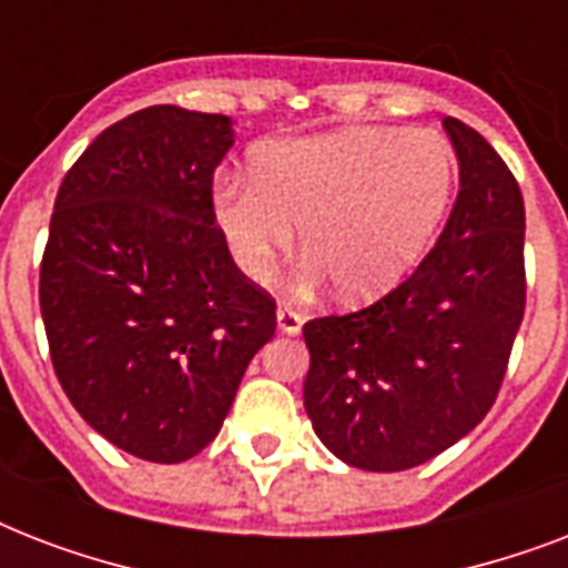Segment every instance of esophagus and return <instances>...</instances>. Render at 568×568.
<instances>
[{
    "instance_id": "obj_1",
    "label": "esophagus",
    "mask_w": 568,
    "mask_h": 568,
    "mask_svg": "<svg viewBox=\"0 0 568 568\" xmlns=\"http://www.w3.org/2000/svg\"><path fill=\"white\" fill-rule=\"evenodd\" d=\"M276 324H280V329H283V333H301V327H303V315L297 310H294L292 303H280V306H276Z\"/></svg>"
}]
</instances>
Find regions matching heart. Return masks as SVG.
Segmentation results:
<instances>
[{
    "instance_id": "heart-1",
    "label": "heart",
    "mask_w": 568,
    "mask_h": 568,
    "mask_svg": "<svg viewBox=\"0 0 568 568\" xmlns=\"http://www.w3.org/2000/svg\"><path fill=\"white\" fill-rule=\"evenodd\" d=\"M457 191V155L436 132L342 129L253 150V176L214 189V221L247 280H267L303 223L306 276L345 301L392 292L430 250Z\"/></svg>"
}]
</instances>
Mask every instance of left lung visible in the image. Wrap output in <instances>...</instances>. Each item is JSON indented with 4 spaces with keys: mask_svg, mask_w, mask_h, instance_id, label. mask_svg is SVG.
<instances>
[{
    "mask_svg": "<svg viewBox=\"0 0 568 568\" xmlns=\"http://www.w3.org/2000/svg\"><path fill=\"white\" fill-rule=\"evenodd\" d=\"M459 194L436 247L386 297L303 324V406L347 466H422L484 422L525 318V200L480 132L445 118Z\"/></svg>",
    "mask_w": 568,
    "mask_h": 568,
    "instance_id": "obj_1",
    "label": "left lung"
}]
</instances>
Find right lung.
<instances>
[{
    "mask_svg": "<svg viewBox=\"0 0 568 568\" xmlns=\"http://www.w3.org/2000/svg\"><path fill=\"white\" fill-rule=\"evenodd\" d=\"M226 114L150 105L67 171L40 262L58 383L132 457L182 463L217 436L274 297L241 274L214 223Z\"/></svg>",
    "mask_w": 568,
    "mask_h": 568,
    "instance_id": "add662e5",
    "label": "right lung"
}]
</instances>
